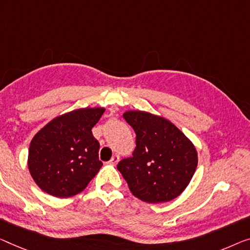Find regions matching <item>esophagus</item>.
<instances>
[{
    "instance_id": "1",
    "label": "esophagus",
    "mask_w": 250,
    "mask_h": 250,
    "mask_svg": "<svg viewBox=\"0 0 250 250\" xmlns=\"http://www.w3.org/2000/svg\"><path fill=\"white\" fill-rule=\"evenodd\" d=\"M119 159H120V157H119L118 155H114L113 157L110 159L109 164H110V165H113V166H115V165H117V164L119 163Z\"/></svg>"
}]
</instances>
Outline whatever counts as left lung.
<instances>
[{
  "label": "left lung",
  "mask_w": 250,
  "mask_h": 250,
  "mask_svg": "<svg viewBox=\"0 0 250 250\" xmlns=\"http://www.w3.org/2000/svg\"><path fill=\"white\" fill-rule=\"evenodd\" d=\"M124 118L137 136L132 157L122 159L117 166L130 191L147 203L174 200L195 173V146L176 125L159 115L130 110Z\"/></svg>",
  "instance_id": "left-lung-1"
}]
</instances>
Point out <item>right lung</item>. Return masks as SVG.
<instances>
[{"instance_id": "1", "label": "right lung", "mask_w": 250, "mask_h": 250, "mask_svg": "<svg viewBox=\"0 0 250 250\" xmlns=\"http://www.w3.org/2000/svg\"><path fill=\"white\" fill-rule=\"evenodd\" d=\"M105 109L83 107L54 118L32 138L28 168L36 184L59 199L81 193L102 167L92 128Z\"/></svg>"}]
</instances>
